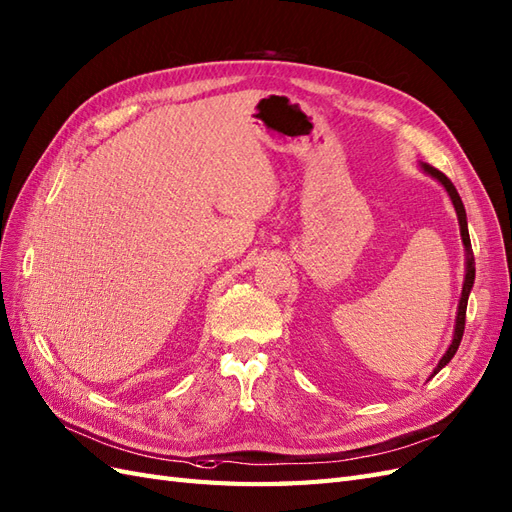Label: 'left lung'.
Wrapping results in <instances>:
<instances>
[{"label":"left lung","mask_w":512,"mask_h":512,"mask_svg":"<svg viewBox=\"0 0 512 512\" xmlns=\"http://www.w3.org/2000/svg\"><path fill=\"white\" fill-rule=\"evenodd\" d=\"M422 169H425L429 175H433L435 180H440L444 184V188L448 191L450 199H452V206H455L457 210V216H459V225H461V238H463V244H465V251H467V270H465V281H463V291H461V300H459V313H457V326H455V337H452V343L448 347V352L444 354V358L440 360V364H437V369L433 371V375L444 369L446 364L452 360V356L457 354L459 349V343L463 339V330H465V311H467V298H470V291H472V285H474V276H476V268H474V253H472V242H470V231H467V218H465V208H463V201L457 193L455 184H452L446 175L435 169L431 165H422Z\"/></svg>","instance_id":"obj_1"}]
</instances>
